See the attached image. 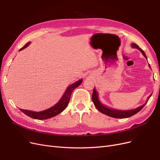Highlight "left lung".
Returning <instances> with one entry per match:
<instances>
[{"instance_id":"obj_1","label":"left lung","mask_w":160,"mask_h":160,"mask_svg":"<svg viewBox=\"0 0 160 160\" xmlns=\"http://www.w3.org/2000/svg\"><path fill=\"white\" fill-rule=\"evenodd\" d=\"M132 47L133 48H136V49H139L140 51L142 52L143 55L147 59L146 53L144 52V51L142 49H140L139 46H138L136 44H135V43H132ZM151 96H152V94L149 95V97L148 98V99L146 100V102L143 105H141L140 107H139L136 109L127 110V111L116 110V109L109 108L108 107H105V105H103L99 101V100L98 99V93H97L95 89H94L93 91V95H92V101H93V103L95 106V108L98 109V110L100 112H101L103 114L107 115L108 116H110V117H111V118L123 119V118H129V117H132V116H133V115L138 113L139 111H141L142 109V108L145 106V105H146L148 103V101L149 99L150 98V97H151Z\"/></svg>"}]
</instances>
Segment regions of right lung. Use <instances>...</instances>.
<instances>
[{
    "mask_svg": "<svg viewBox=\"0 0 160 160\" xmlns=\"http://www.w3.org/2000/svg\"><path fill=\"white\" fill-rule=\"evenodd\" d=\"M30 43H31L30 42H27V44L23 47H22L19 51H21L24 49H25V48L30 44ZM81 83H82V79H80L79 81H77V82H75V83L69 85L68 88H67V90L65 92V93L63 94V95H62V97L59 102L49 109H46L42 111H39V112H35V111L26 110V109H20V110L22 113L28 116V117L35 119L42 120V119H47L54 117V116H56L57 115L61 113L62 111L67 108V106L68 105L70 101L71 95L72 93V91H73L75 88H77V87L79 86Z\"/></svg>",
    "mask_w": 160,
    "mask_h": 160,
    "instance_id": "add662e5",
    "label": "right lung"
}]
</instances>
